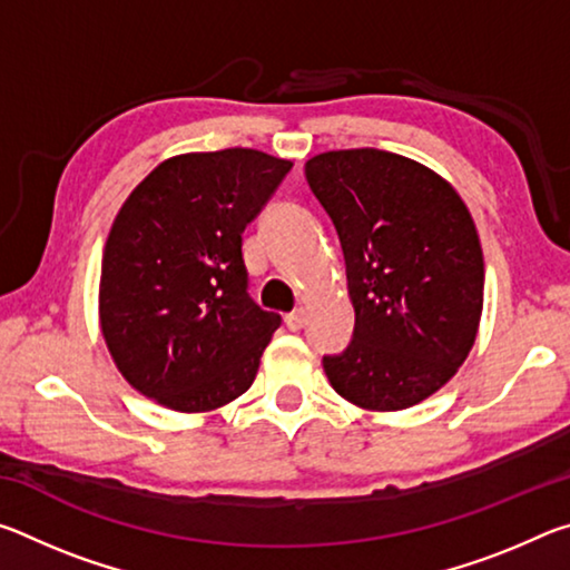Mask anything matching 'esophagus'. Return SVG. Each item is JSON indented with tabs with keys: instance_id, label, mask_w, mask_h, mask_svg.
Here are the masks:
<instances>
[{
	"instance_id": "1",
	"label": "esophagus",
	"mask_w": 570,
	"mask_h": 570,
	"mask_svg": "<svg viewBox=\"0 0 570 570\" xmlns=\"http://www.w3.org/2000/svg\"><path fill=\"white\" fill-rule=\"evenodd\" d=\"M284 322H286V326H288V330H292V332L304 330V326H306V312H304V308H294L292 314H286Z\"/></svg>"
}]
</instances>
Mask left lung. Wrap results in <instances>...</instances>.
I'll return each instance as SVG.
<instances>
[{
	"label": "left lung",
	"mask_w": 570,
	"mask_h": 570,
	"mask_svg": "<svg viewBox=\"0 0 570 570\" xmlns=\"http://www.w3.org/2000/svg\"><path fill=\"white\" fill-rule=\"evenodd\" d=\"M340 236L352 342L324 354L332 387L364 410H404L465 362L482 312V248L470 210L438 173L377 148L306 163Z\"/></svg>",
	"instance_id": "left-lung-1"
}]
</instances>
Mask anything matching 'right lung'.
Masks as SVG:
<instances>
[{"instance_id": "right-lung-1", "label": "right lung", "mask_w": 570, "mask_h": 570, "mask_svg": "<svg viewBox=\"0 0 570 570\" xmlns=\"http://www.w3.org/2000/svg\"><path fill=\"white\" fill-rule=\"evenodd\" d=\"M292 163L226 148L170 158L125 200L102 254L100 322L135 390L178 412L244 394L282 316L248 294L244 230Z\"/></svg>"}]
</instances>
